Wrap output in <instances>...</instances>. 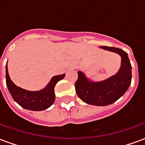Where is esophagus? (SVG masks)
Listing matches in <instances>:
<instances>
[{"label": "esophagus", "mask_w": 145, "mask_h": 145, "mask_svg": "<svg viewBox=\"0 0 145 145\" xmlns=\"http://www.w3.org/2000/svg\"><path fill=\"white\" fill-rule=\"evenodd\" d=\"M72 67H73V68H75V67H76V66H73Z\"/></svg>", "instance_id": "1"}]
</instances>
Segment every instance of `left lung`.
Returning <instances> with one entry per match:
<instances>
[{
	"mask_svg": "<svg viewBox=\"0 0 145 145\" xmlns=\"http://www.w3.org/2000/svg\"><path fill=\"white\" fill-rule=\"evenodd\" d=\"M106 50L118 54L121 57V67L115 75L103 82L88 80L85 74L78 71V78L75 82V91L83 102L94 106H108L123 96L131 83V64L127 54L121 49L100 46Z\"/></svg>",
	"mask_w": 145,
	"mask_h": 145,
	"instance_id": "left-lung-1",
	"label": "left lung"
}]
</instances>
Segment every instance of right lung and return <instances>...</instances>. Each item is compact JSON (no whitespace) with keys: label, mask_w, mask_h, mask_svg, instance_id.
Masks as SVG:
<instances>
[{"label":"right lung","mask_w":145,"mask_h":145,"mask_svg":"<svg viewBox=\"0 0 145 145\" xmlns=\"http://www.w3.org/2000/svg\"><path fill=\"white\" fill-rule=\"evenodd\" d=\"M65 74L54 76L46 87L36 91H28L18 87L11 81L8 74V65L6 63V84L8 91L16 103L24 109L33 111H42L51 106L55 101L54 87L57 82L64 78Z\"/></svg>","instance_id":"1"}]
</instances>
